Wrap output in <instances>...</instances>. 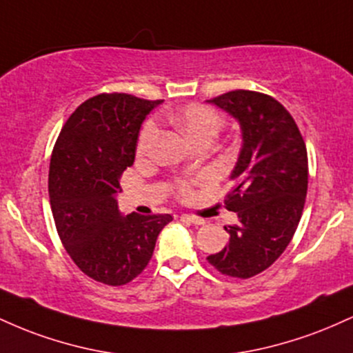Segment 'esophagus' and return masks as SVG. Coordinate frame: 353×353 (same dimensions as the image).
<instances>
[{"instance_id": "1", "label": "esophagus", "mask_w": 353, "mask_h": 353, "mask_svg": "<svg viewBox=\"0 0 353 353\" xmlns=\"http://www.w3.org/2000/svg\"><path fill=\"white\" fill-rule=\"evenodd\" d=\"M181 221L188 222V224H192V225H204V219L189 216V214H181Z\"/></svg>"}]
</instances>
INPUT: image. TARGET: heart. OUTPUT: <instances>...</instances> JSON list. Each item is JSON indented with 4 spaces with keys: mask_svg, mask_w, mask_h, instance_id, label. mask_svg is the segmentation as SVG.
I'll return each instance as SVG.
<instances>
[{
    "mask_svg": "<svg viewBox=\"0 0 353 353\" xmlns=\"http://www.w3.org/2000/svg\"><path fill=\"white\" fill-rule=\"evenodd\" d=\"M174 123H176L177 128L188 136V139L192 143V141L202 139V137H210L212 139L214 136L217 134L219 129L222 128V117L217 114L214 109L208 106H201V104H190V106L184 108L181 112H177L174 116ZM157 136V125L154 121H149L145 123L139 134V141H137V152L145 154L148 149L151 148ZM179 192L188 194V185L184 182L179 184Z\"/></svg>",
    "mask_w": 353,
    "mask_h": 353,
    "instance_id": "obj_1",
    "label": "heart"
}]
</instances>
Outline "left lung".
I'll use <instances>...</instances> for the list:
<instances>
[{
  "label": "left lung",
  "instance_id": "1",
  "mask_svg": "<svg viewBox=\"0 0 353 353\" xmlns=\"http://www.w3.org/2000/svg\"><path fill=\"white\" fill-rule=\"evenodd\" d=\"M205 103L234 117L242 137L224 201L239 222L224 228L229 244L208 261L219 272L249 279L292 241L309 184L305 143L292 116L270 96L239 89Z\"/></svg>",
  "mask_w": 353,
  "mask_h": 353
}]
</instances>
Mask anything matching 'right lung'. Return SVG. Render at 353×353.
Here are the masks:
<instances>
[{
	"label": "right lung",
	"instance_id": "obj_1",
	"mask_svg": "<svg viewBox=\"0 0 353 353\" xmlns=\"http://www.w3.org/2000/svg\"><path fill=\"white\" fill-rule=\"evenodd\" d=\"M163 101L99 94L84 101L61 129L50 164L56 229L74 264L94 281L124 285L151 261L169 214L124 216L119 179L136 157L149 112Z\"/></svg>",
	"mask_w": 353,
	"mask_h": 353
}]
</instances>
